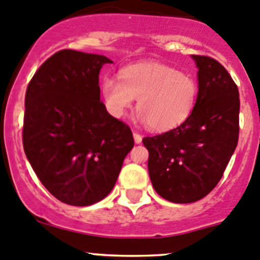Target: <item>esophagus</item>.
<instances>
[{
  "label": "esophagus",
  "instance_id": "esophagus-1",
  "mask_svg": "<svg viewBox=\"0 0 260 260\" xmlns=\"http://www.w3.org/2000/svg\"><path fill=\"white\" fill-rule=\"evenodd\" d=\"M133 138H135L136 143L142 142V136H141L138 132H136V131H133Z\"/></svg>",
  "mask_w": 260,
  "mask_h": 260
}]
</instances>
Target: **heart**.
Masks as SVG:
<instances>
[{
    "instance_id": "b5f03b06",
    "label": "heart",
    "mask_w": 260,
    "mask_h": 260,
    "mask_svg": "<svg viewBox=\"0 0 260 260\" xmlns=\"http://www.w3.org/2000/svg\"><path fill=\"white\" fill-rule=\"evenodd\" d=\"M102 95L107 111L123 117L138 98V118L154 131L177 128L192 114L199 84L192 75L159 62H141L122 69L120 78L106 75Z\"/></svg>"
}]
</instances>
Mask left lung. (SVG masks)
<instances>
[{
    "label": "left lung",
    "instance_id": "8db88e82",
    "mask_svg": "<svg viewBox=\"0 0 260 260\" xmlns=\"http://www.w3.org/2000/svg\"><path fill=\"white\" fill-rule=\"evenodd\" d=\"M199 68V98L177 128L145 137L154 190L176 204L205 198L222 177L239 140V90L217 60L192 55Z\"/></svg>",
    "mask_w": 260,
    "mask_h": 260
}]
</instances>
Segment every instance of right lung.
I'll use <instances>...</instances> for the list:
<instances>
[{
  "instance_id": "add662e5",
  "label": "right lung",
  "mask_w": 260,
  "mask_h": 260,
  "mask_svg": "<svg viewBox=\"0 0 260 260\" xmlns=\"http://www.w3.org/2000/svg\"><path fill=\"white\" fill-rule=\"evenodd\" d=\"M112 62L103 55L60 50L26 89L23 151L46 190L68 205L103 200L135 145L131 128L101 101L99 72Z\"/></svg>"
}]
</instances>
